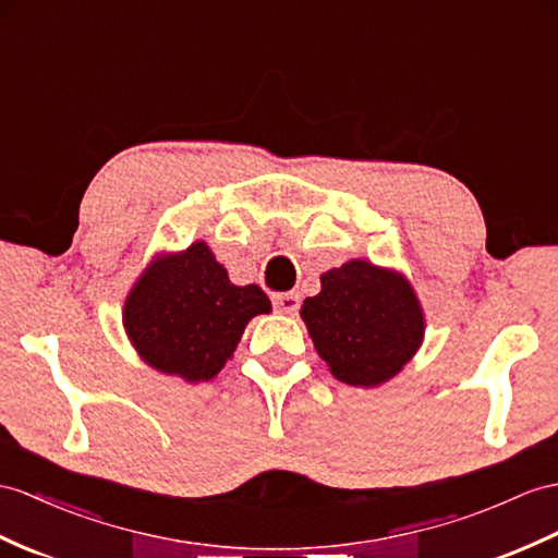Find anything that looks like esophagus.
<instances>
[{
  "label": "esophagus",
  "mask_w": 558,
  "mask_h": 558,
  "mask_svg": "<svg viewBox=\"0 0 558 558\" xmlns=\"http://www.w3.org/2000/svg\"><path fill=\"white\" fill-rule=\"evenodd\" d=\"M275 307L283 315H295L298 307H301V295L298 293H281L275 298Z\"/></svg>",
  "instance_id": "1"
}]
</instances>
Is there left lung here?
Here are the masks:
<instances>
[{"instance_id": "8db88e82", "label": "left lung", "mask_w": 558, "mask_h": 558, "mask_svg": "<svg viewBox=\"0 0 558 558\" xmlns=\"http://www.w3.org/2000/svg\"><path fill=\"white\" fill-rule=\"evenodd\" d=\"M301 317L319 357L348 386L386 384L424 341V312L400 271L350 260L322 275Z\"/></svg>"}]
</instances>
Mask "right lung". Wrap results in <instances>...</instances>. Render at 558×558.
Wrapping results in <instances>:
<instances>
[{"instance_id": "1", "label": "right lung", "mask_w": 558, "mask_h": 558, "mask_svg": "<svg viewBox=\"0 0 558 558\" xmlns=\"http://www.w3.org/2000/svg\"><path fill=\"white\" fill-rule=\"evenodd\" d=\"M269 310L260 287H234L213 251L196 241L144 269L128 295L122 324L146 364L201 384L222 372L246 324Z\"/></svg>"}]
</instances>
